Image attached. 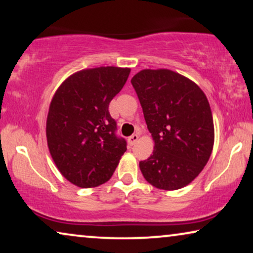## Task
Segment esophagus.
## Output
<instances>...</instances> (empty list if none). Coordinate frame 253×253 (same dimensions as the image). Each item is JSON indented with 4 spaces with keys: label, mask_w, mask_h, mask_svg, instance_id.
I'll use <instances>...</instances> for the list:
<instances>
[{
    "label": "esophagus",
    "mask_w": 253,
    "mask_h": 253,
    "mask_svg": "<svg viewBox=\"0 0 253 253\" xmlns=\"http://www.w3.org/2000/svg\"><path fill=\"white\" fill-rule=\"evenodd\" d=\"M138 139H139V136H138L137 133H133L132 136H130L129 138H127V143H129L130 146H132V145L137 143Z\"/></svg>",
    "instance_id": "34e87169"
}]
</instances>
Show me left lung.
Instances as JSON below:
<instances>
[{
    "label": "left lung",
    "mask_w": 253,
    "mask_h": 253,
    "mask_svg": "<svg viewBox=\"0 0 253 253\" xmlns=\"http://www.w3.org/2000/svg\"><path fill=\"white\" fill-rule=\"evenodd\" d=\"M154 140L153 154L139 162L155 188L177 190L192 182L214 144L211 107L199 86L167 69L141 70L131 79Z\"/></svg>",
    "instance_id": "obj_1"
}]
</instances>
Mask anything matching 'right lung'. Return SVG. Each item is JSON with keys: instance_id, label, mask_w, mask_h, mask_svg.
I'll list each match as a JSON object with an SVG mask.
<instances>
[{"instance_id": "right-lung-1", "label": "right lung", "mask_w": 253, "mask_h": 253, "mask_svg": "<svg viewBox=\"0 0 253 253\" xmlns=\"http://www.w3.org/2000/svg\"><path fill=\"white\" fill-rule=\"evenodd\" d=\"M129 74L130 69L116 67L82 70L55 93L47 116V143L58 170L72 184L93 188L107 182L126 151L108 108Z\"/></svg>"}]
</instances>
